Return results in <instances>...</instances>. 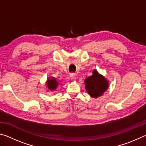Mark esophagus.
<instances>
[{
  "label": "esophagus",
  "instance_id": "34e87169",
  "mask_svg": "<svg viewBox=\"0 0 146 146\" xmlns=\"http://www.w3.org/2000/svg\"><path fill=\"white\" fill-rule=\"evenodd\" d=\"M75 74H71V75H70V77H71V79H73V80H74V79H75Z\"/></svg>",
  "mask_w": 146,
  "mask_h": 146
}]
</instances>
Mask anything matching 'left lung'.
Wrapping results in <instances>:
<instances>
[{
	"label": "left lung",
	"mask_w": 146,
	"mask_h": 146,
	"mask_svg": "<svg viewBox=\"0 0 146 146\" xmlns=\"http://www.w3.org/2000/svg\"><path fill=\"white\" fill-rule=\"evenodd\" d=\"M92 75L89 76L84 81L85 89L88 93L93 98L102 96L109 87V81L102 75L94 70Z\"/></svg>",
	"instance_id": "left-lung-1"
}]
</instances>
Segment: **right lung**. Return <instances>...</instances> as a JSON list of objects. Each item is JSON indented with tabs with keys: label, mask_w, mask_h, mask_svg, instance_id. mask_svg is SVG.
Masks as SVG:
<instances>
[{
	"label": "right lung",
	"mask_w": 146,
	"mask_h": 146,
	"mask_svg": "<svg viewBox=\"0 0 146 146\" xmlns=\"http://www.w3.org/2000/svg\"><path fill=\"white\" fill-rule=\"evenodd\" d=\"M58 86L59 82L56 78L51 76L50 78H48L47 79L46 82V86L47 89H48L47 91H55L57 89Z\"/></svg>",
	"instance_id": "1"
}]
</instances>
